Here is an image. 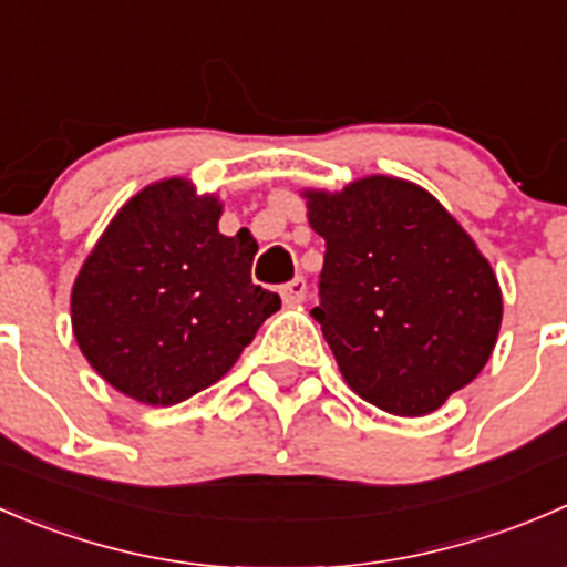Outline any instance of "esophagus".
Segmentation results:
<instances>
[{"mask_svg":"<svg viewBox=\"0 0 567 567\" xmlns=\"http://www.w3.org/2000/svg\"><path fill=\"white\" fill-rule=\"evenodd\" d=\"M279 293H282L285 305H290V307L301 305V301L307 299V279L293 277L288 285H282V288H279Z\"/></svg>","mask_w":567,"mask_h":567,"instance_id":"esophagus-1","label":"esophagus"}]
</instances>
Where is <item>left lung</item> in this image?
I'll return each instance as SVG.
<instances>
[{"mask_svg": "<svg viewBox=\"0 0 567 567\" xmlns=\"http://www.w3.org/2000/svg\"><path fill=\"white\" fill-rule=\"evenodd\" d=\"M305 197L310 227L326 241L312 318L342 379L381 411L431 414L477 379L494 351V268L416 183L370 175Z\"/></svg>", "mask_w": 567, "mask_h": 567, "instance_id": "1", "label": "left lung"}]
</instances>
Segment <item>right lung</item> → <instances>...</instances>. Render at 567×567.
I'll list each match as a JSON object with an SVG mask.
<instances>
[{"instance_id":"right-lung-1","label":"right lung","mask_w":567,"mask_h":567,"mask_svg":"<svg viewBox=\"0 0 567 567\" xmlns=\"http://www.w3.org/2000/svg\"><path fill=\"white\" fill-rule=\"evenodd\" d=\"M192 181L151 183L117 210L71 293L79 348L114 390L175 405L236 364L279 296L251 282L257 241L219 233Z\"/></svg>"}]
</instances>
